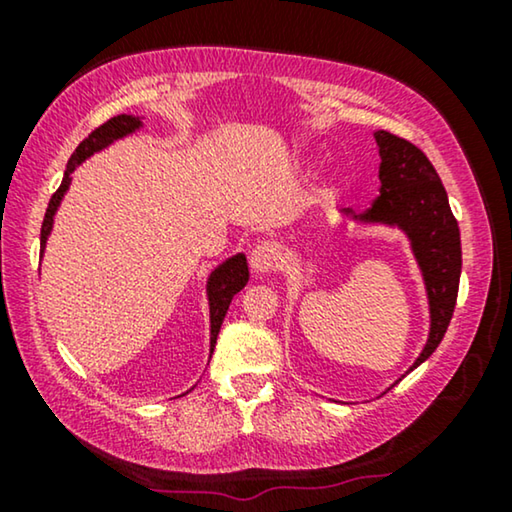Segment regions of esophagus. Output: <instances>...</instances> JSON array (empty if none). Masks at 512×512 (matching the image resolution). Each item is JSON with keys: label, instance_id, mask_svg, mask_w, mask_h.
<instances>
[{"label": "esophagus", "instance_id": "esophagus-1", "mask_svg": "<svg viewBox=\"0 0 512 512\" xmlns=\"http://www.w3.org/2000/svg\"><path fill=\"white\" fill-rule=\"evenodd\" d=\"M279 263H282V251H279L275 242H258L249 254L251 270L258 272V275L277 270Z\"/></svg>", "mask_w": 512, "mask_h": 512}]
</instances>
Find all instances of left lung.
<instances>
[{
	"instance_id": "left-lung-1",
	"label": "left lung",
	"mask_w": 512,
	"mask_h": 512,
	"mask_svg": "<svg viewBox=\"0 0 512 512\" xmlns=\"http://www.w3.org/2000/svg\"><path fill=\"white\" fill-rule=\"evenodd\" d=\"M375 142L382 158L380 195L363 214H352L349 209L345 214L363 223L398 226L408 235L412 254L422 270L431 312L429 340L412 363V368H417L436 352L457 305L461 275L459 223L436 167L415 144L387 130H377Z\"/></svg>"
}]
</instances>
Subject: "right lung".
<instances>
[{
  "label": "right lung",
  "mask_w": 512,
  "mask_h": 512,
  "mask_svg": "<svg viewBox=\"0 0 512 512\" xmlns=\"http://www.w3.org/2000/svg\"><path fill=\"white\" fill-rule=\"evenodd\" d=\"M139 128H142V121H139V118L121 114V116L109 118L107 123H102L100 128H95L79 146H76V151L72 153V158H69V163H67L62 184L58 191L53 193L51 202H48L44 223H41V254H44L46 240H48V235H51V228H53V216H55V212H58L62 195L67 193L69 181H72V172L76 170V165H81L83 160H86L88 156H93L95 151L109 146L114 139H121ZM247 282H249V265H247V258H244V254L228 258L226 263H221L219 268L209 275L207 298H209V324H212V340H209L212 342V352L216 345V335H219V331H221L223 317H226V312L230 307V300H233L235 293H240L244 286H247Z\"/></svg>",
  "instance_id": "add662e5"
}]
</instances>
